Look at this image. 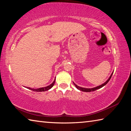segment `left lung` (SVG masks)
Wrapping results in <instances>:
<instances>
[{
    "label": "left lung",
    "mask_w": 131,
    "mask_h": 131,
    "mask_svg": "<svg viewBox=\"0 0 131 131\" xmlns=\"http://www.w3.org/2000/svg\"><path fill=\"white\" fill-rule=\"evenodd\" d=\"M113 73V72H112V74L110 75V76L109 77V78H108L107 79V80L106 81V82H105L103 84H101V85H99V86H97V87H94V88H83V87H79V86H78L77 85H76V84H75L74 82H73V84L74 85H75V87H76L77 89L81 91H83V92H91V91H96V90H98V89H100V88H101L102 87H103V86H105V85H106V84H107L108 81H109V80L111 79V77H112V74Z\"/></svg>",
    "instance_id": "obj_1"
}]
</instances>
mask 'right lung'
<instances>
[{
	"instance_id": "obj_1",
	"label": "right lung",
	"mask_w": 131,
	"mask_h": 131,
	"mask_svg": "<svg viewBox=\"0 0 131 131\" xmlns=\"http://www.w3.org/2000/svg\"><path fill=\"white\" fill-rule=\"evenodd\" d=\"M55 79L54 80V81L52 82V83H51L50 84V85L47 86V87H42V88H37V89H34V88H31L30 87H26L29 90H32L34 91H36V92H43V91H48V90H50L51 88L54 85V83H55Z\"/></svg>"
}]
</instances>
